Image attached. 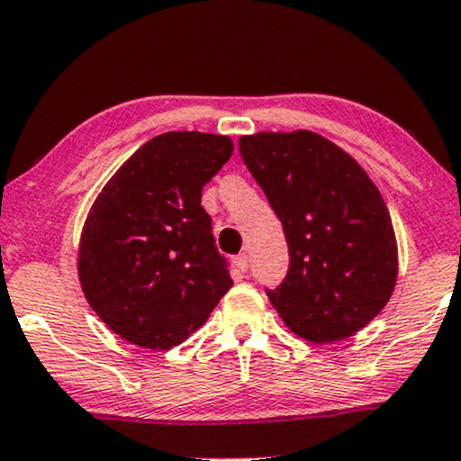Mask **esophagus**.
Returning <instances> with one entry per match:
<instances>
[{
	"label": "esophagus",
	"instance_id": "obj_1",
	"mask_svg": "<svg viewBox=\"0 0 461 461\" xmlns=\"http://www.w3.org/2000/svg\"><path fill=\"white\" fill-rule=\"evenodd\" d=\"M232 265H235V272L237 274H246L248 272V267H250V263H248V254L243 252V254H240V257H235V261H232Z\"/></svg>",
	"mask_w": 461,
	"mask_h": 461
}]
</instances>
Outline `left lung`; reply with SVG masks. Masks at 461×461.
<instances>
[{
  "label": "left lung",
  "instance_id": "obj_1",
  "mask_svg": "<svg viewBox=\"0 0 461 461\" xmlns=\"http://www.w3.org/2000/svg\"><path fill=\"white\" fill-rule=\"evenodd\" d=\"M289 243V274L269 302L285 326L326 345L360 332L391 300L399 257L380 189L349 153L308 129L241 135Z\"/></svg>",
  "mask_w": 461,
  "mask_h": 461
}]
</instances>
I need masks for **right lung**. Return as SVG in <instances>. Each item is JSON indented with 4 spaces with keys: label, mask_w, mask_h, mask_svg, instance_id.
<instances>
[{
    "label": "right lung",
    "mask_w": 461,
    "mask_h": 461,
    "mask_svg": "<svg viewBox=\"0 0 461 461\" xmlns=\"http://www.w3.org/2000/svg\"><path fill=\"white\" fill-rule=\"evenodd\" d=\"M232 155L229 135L161 133L105 183L79 237L77 276L113 334L170 349L207 321L232 286L200 204Z\"/></svg>",
    "instance_id": "1"
}]
</instances>
